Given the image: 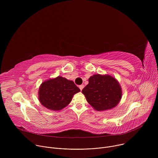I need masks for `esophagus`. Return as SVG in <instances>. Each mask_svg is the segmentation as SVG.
<instances>
[{
  "mask_svg": "<svg viewBox=\"0 0 158 158\" xmlns=\"http://www.w3.org/2000/svg\"><path fill=\"white\" fill-rule=\"evenodd\" d=\"M84 84H81V85H79V89H80L81 91H82V89L84 88Z\"/></svg>",
  "mask_w": 158,
  "mask_h": 158,
  "instance_id": "1",
  "label": "esophagus"
}]
</instances>
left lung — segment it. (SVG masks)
<instances>
[{"label": "left lung", "instance_id": "left-lung-1", "mask_svg": "<svg viewBox=\"0 0 158 158\" xmlns=\"http://www.w3.org/2000/svg\"><path fill=\"white\" fill-rule=\"evenodd\" d=\"M87 101L97 110L113 108L120 101L122 90L117 80L109 75L95 74L82 90Z\"/></svg>", "mask_w": 158, "mask_h": 158}]
</instances>
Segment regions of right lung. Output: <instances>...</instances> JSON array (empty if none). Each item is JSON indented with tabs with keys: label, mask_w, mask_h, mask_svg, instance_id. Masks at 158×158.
<instances>
[{
	"label": "right lung",
	"mask_w": 158,
	"mask_h": 158,
	"mask_svg": "<svg viewBox=\"0 0 158 158\" xmlns=\"http://www.w3.org/2000/svg\"><path fill=\"white\" fill-rule=\"evenodd\" d=\"M79 91L73 81L58 76L42 83L39 90V99L46 108L59 110L68 105L73 96Z\"/></svg>",
	"instance_id": "1"
}]
</instances>
